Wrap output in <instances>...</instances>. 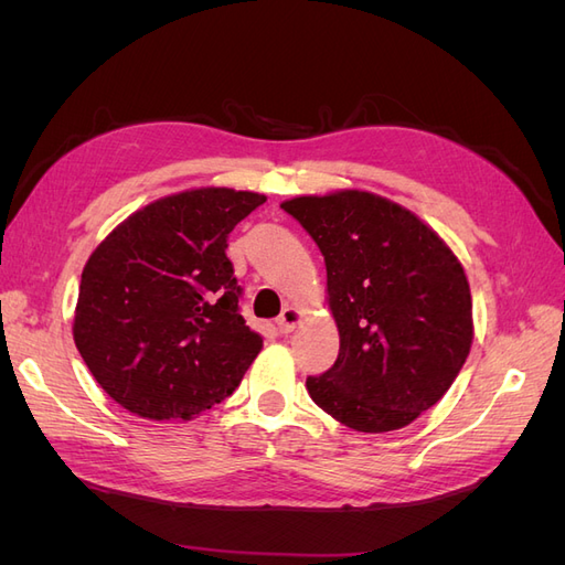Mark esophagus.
Segmentation results:
<instances>
[{"label":"esophagus","mask_w":565,"mask_h":565,"mask_svg":"<svg viewBox=\"0 0 565 565\" xmlns=\"http://www.w3.org/2000/svg\"><path fill=\"white\" fill-rule=\"evenodd\" d=\"M299 320H301V313H299L297 309H292V306H287V309L280 313V318L276 320V324H278L280 334H289V332H295V328H297V324H299Z\"/></svg>","instance_id":"obj_1"}]
</instances>
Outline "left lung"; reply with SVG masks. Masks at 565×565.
Instances as JSON below:
<instances>
[{
	"label": "left lung",
	"mask_w": 565,
	"mask_h": 565,
	"mask_svg": "<svg viewBox=\"0 0 565 565\" xmlns=\"http://www.w3.org/2000/svg\"><path fill=\"white\" fill-rule=\"evenodd\" d=\"M324 256L339 330L334 365L306 380L349 429L396 431L434 407L465 365L471 292L452 249L413 212L365 191L282 202Z\"/></svg>",
	"instance_id": "obj_1"
}]
</instances>
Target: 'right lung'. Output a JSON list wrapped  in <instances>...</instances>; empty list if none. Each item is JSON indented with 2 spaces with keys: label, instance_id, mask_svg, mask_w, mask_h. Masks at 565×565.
Here are the masks:
<instances>
[{
  "label": "right lung",
  "instance_id": "right-lung-1",
  "mask_svg": "<svg viewBox=\"0 0 565 565\" xmlns=\"http://www.w3.org/2000/svg\"><path fill=\"white\" fill-rule=\"evenodd\" d=\"M266 198L198 188L122 221L82 270L73 337L94 380L146 419H193L262 351L241 316L228 233Z\"/></svg>",
  "mask_w": 565,
  "mask_h": 565
}]
</instances>
